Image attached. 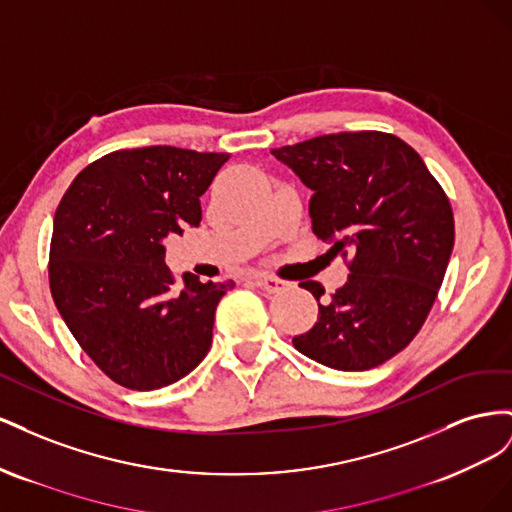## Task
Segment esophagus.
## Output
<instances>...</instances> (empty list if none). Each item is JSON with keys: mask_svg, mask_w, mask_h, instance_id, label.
I'll use <instances>...</instances> for the list:
<instances>
[{"mask_svg": "<svg viewBox=\"0 0 512 512\" xmlns=\"http://www.w3.org/2000/svg\"><path fill=\"white\" fill-rule=\"evenodd\" d=\"M254 282H256L258 288H262V290L269 292V294L282 292V290L288 286V282L280 280V277H273V275H256Z\"/></svg>", "mask_w": 512, "mask_h": 512, "instance_id": "34e87169", "label": "esophagus"}]
</instances>
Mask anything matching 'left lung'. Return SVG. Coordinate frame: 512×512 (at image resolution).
<instances>
[{
	"mask_svg": "<svg viewBox=\"0 0 512 512\" xmlns=\"http://www.w3.org/2000/svg\"><path fill=\"white\" fill-rule=\"evenodd\" d=\"M312 190L314 235L348 260V282L292 337L301 354L342 371L378 367L421 331L455 243L442 185L401 138L339 132L271 149ZM320 301L324 288L305 282Z\"/></svg>",
	"mask_w": 512,
	"mask_h": 512,
	"instance_id": "obj_1",
	"label": "left lung"
}]
</instances>
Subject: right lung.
<instances>
[{
    "label": "right lung",
    "instance_id": "obj_1",
    "mask_svg": "<svg viewBox=\"0 0 512 512\" xmlns=\"http://www.w3.org/2000/svg\"><path fill=\"white\" fill-rule=\"evenodd\" d=\"M230 156L168 145L121 149L74 177L55 211L49 284L79 346L113 382L162 389L211 348L235 282L177 284L164 239L203 218L200 196Z\"/></svg>",
    "mask_w": 512,
    "mask_h": 512
}]
</instances>
